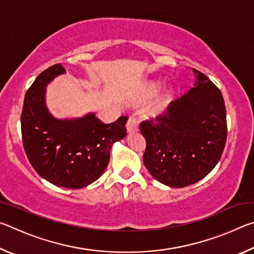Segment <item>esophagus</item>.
<instances>
[{
    "instance_id": "34e87169",
    "label": "esophagus",
    "mask_w": 254,
    "mask_h": 254,
    "mask_svg": "<svg viewBox=\"0 0 254 254\" xmlns=\"http://www.w3.org/2000/svg\"><path fill=\"white\" fill-rule=\"evenodd\" d=\"M127 133H135L137 132V121L134 117H130L127 123Z\"/></svg>"
}]
</instances>
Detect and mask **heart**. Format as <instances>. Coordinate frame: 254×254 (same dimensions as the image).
<instances>
[{
	"label": "heart",
	"instance_id": "obj_1",
	"mask_svg": "<svg viewBox=\"0 0 254 254\" xmlns=\"http://www.w3.org/2000/svg\"><path fill=\"white\" fill-rule=\"evenodd\" d=\"M159 91V86L156 83H150L145 87V93H144V100H150L153 96L157 95ZM174 100V93L171 89H166L160 96L158 97V100L154 103L151 111H150V117L157 118L160 117V115L165 114L167 110L169 109L171 102Z\"/></svg>",
	"mask_w": 254,
	"mask_h": 254
}]
</instances>
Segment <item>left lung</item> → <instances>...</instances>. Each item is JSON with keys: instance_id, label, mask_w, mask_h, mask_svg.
I'll return each instance as SVG.
<instances>
[{"instance_id": "8db88e82", "label": "left lung", "mask_w": 254, "mask_h": 254, "mask_svg": "<svg viewBox=\"0 0 254 254\" xmlns=\"http://www.w3.org/2000/svg\"><path fill=\"white\" fill-rule=\"evenodd\" d=\"M194 86L171 103L157 124H140L147 141L145 168L169 187L189 186L206 177L220 161L226 142L222 93L203 72L194 69Z\"/></svg>"}]
</instances>
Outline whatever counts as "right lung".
<instances>
[{
  "label": "right lung",
  "mask_w": 254,
  "mask_h": 254,
  "mask_svg": "<svg viewBox=\"0 0 254 254\" xmlns=\"http://www.w3.org/2000/svg\"><path fill=\"white\" fill-rule=\"evenodd\" d=\"M66 74L60 64L42 71L24 97L21 114L23 147L34 170L58 187L79 189L101 177L110 161L112 145L127 135V117L111 124L94 113L57 119L46 104L47 86Z\"/></svg>",
  "instance_id": "add662e5"
}]
</instances>
